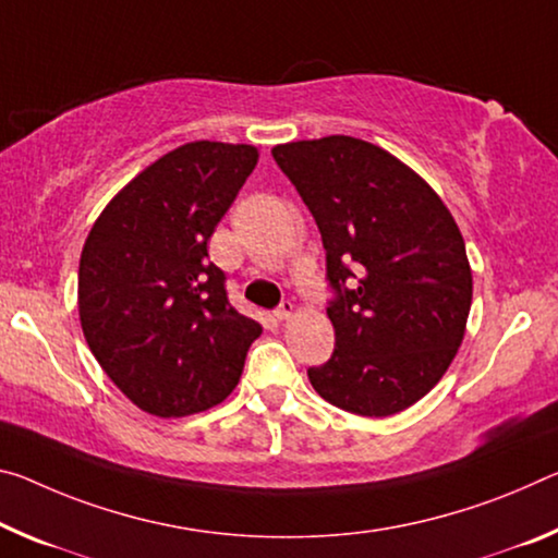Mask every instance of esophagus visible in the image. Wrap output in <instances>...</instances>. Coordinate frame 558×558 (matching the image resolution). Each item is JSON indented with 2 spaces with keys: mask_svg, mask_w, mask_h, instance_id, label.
Returning a JSON list of instances; mask_svg holds the SVG:
<instances>
[{
  "mask_svg": "<svg viewBox=\"0 0 558 558\" xmlns=\"http://www.w3.org/2000/svg\"><path fill=\"white\" fill-rule=\"evenodd\" d=\"M293 313H295V305L290 303V300H286V303H282L272 315H276L278 320H288V317H293Z\"/></svg>",
  "mask_w": 558,
  "mask_h": 558,
  "instance_id": "esophagus-1",
  "label": "esophagus"
}]
</instances>
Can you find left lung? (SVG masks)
<instances>
[{
	"label": "left lung",
	"instance_id": "left-lung-1",
	"mask_svg": "<svg viewBox=\"0 0 558 558\" xmlns=\"http://www.w3.org/2000/svg\"><path fill=\"white\" fill-rule=\"evenodd\" d=\"M272 158L323 235L335 352L307 369L325 402L390 417L452 365L472 307L464 238L435 189L352 136L290 141Z\"/></svg>",
	"mask_w": 558,
	"mask_h": 558
}]
</instances>
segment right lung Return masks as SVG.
<instances>
[{
	"instance_id": "obj_1",
	"label": "right lung",
	"mask_w": 558,
	"mask_h": 558,
	"mask_svg": "<svg viewBox=\"0 0 558 558\" xmlns=\"http://www.w3.org/2000/svg\"><path fill=\"white\" fill-rule=\"evenodd\" d=\"M258 163L251 144L191 141L109 201L78 260L88 350L138 410L185 417L223 402L263 332L228 303L208 241Z\"/></svg>"
}]
</instances>
